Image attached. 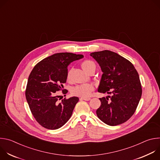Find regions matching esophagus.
<instances>
[{
	"label": "esophagus",
	"mask_w": 160,
	"mask_h": 160,
	"mask_svg": "<svg viewBox=\"0 0 160 160\" xmlns=\"http://www.w3.org/2000/svg\"><path fill=\"white\" fill-rule=\"evenodd\" d=\"M80 99L81 101H82V100H83V101H89V100H90V98H81Z\"/></svg>",
	"instance_id": "1"
}]
</instances>
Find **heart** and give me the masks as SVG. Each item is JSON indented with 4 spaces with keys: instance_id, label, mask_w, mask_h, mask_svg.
<instances>
[{
    "instance_id": "1",
    "label": "heart",
    "mask_w": 160,
    "mask_h": 160,
    "mask_svg": "<svg viewBox=\"0 0 160 160\" xmlns=\"http://www.w3.org/2000/svg\"><path fill=\"white\" fill-rule=\"evenodd\" d=\"M83 69L87 73L92 70L96 69L95 63L90 60H85L82 62L81 64ZM67 80L69 81L70 80V73L68 72L67 74ZM94 89V87L92 84L87 83V84H82L78 85L73 87L71 90V93L72 95L82 98H88L90 96L91 93Z\"/></svg>"
}]
</instances>
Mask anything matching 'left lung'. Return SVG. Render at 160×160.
<instances>
[{
  "instance_id": "8db88e82",
  "label": "left lung",
  "mask_w": 160,
  "mask_h": 160,
  "mask_svg": "<svg viewBox=\"0 0 160 160\" xmlns=\"http://www.w3.org/2000/svg\"><path fill=\"white\" fill-rule=\"evenodd\" d=\"M90 56L103 72L98 92L111 94L99 98L101 104L96 111L97 116L110 126L123 123L134 114L142 96L139 74L131 62L117 53L104 50Z\"/></svg>"
}]
</instances>
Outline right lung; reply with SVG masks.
I'll return each mask as SVG.
<instances>
[{
    "instance_id": "obj_1",
    "label": "right lung",
    "mask_w": 160,
    "mask_h": 160,
    "mask_svg": "<svg viewBox=\"0 0 160 160\" xmlns=\"http://www.w3.org/2000/svg\"><path fill=\"white\" fill-rule=\"evenodd\" d=\"M83 57L70 52L56 53L38 62L31 72L25 90L26 99L32 115L43 127L56 130L63 126L70 118L78 98H64L68 90L63 89L66 82L68 66Z\"/></svg>"
}]
</instances>
